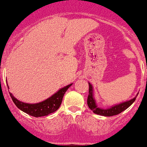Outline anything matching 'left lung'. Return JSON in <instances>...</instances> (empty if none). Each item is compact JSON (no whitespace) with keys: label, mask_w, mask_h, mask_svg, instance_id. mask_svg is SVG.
<instances>
[{"label":"left lung","mask_w":147,"mask_h":147,"mask_svg":"<svg viewBox=\"0 0 147 147\" xmlns=\"http://www.w3.org/2000/svg\"><path fill=\"white\" fill-rule=\"evenodd\" d=\"M136 97L137 96H136L134 98L131 99L129 101L122 102V103H120L118 105H115L109 109L99 108V107H98L95 100L94 98L93 86L89 83V94H88V98H87V105L89 106V108L95 114L104 116V117H112V116H114V115H117V114L120 113L123 111L127 109L130 105L132 104L133 102L136 101Z\"/></svg>","instance_id":"obj_1"}]
</instances>
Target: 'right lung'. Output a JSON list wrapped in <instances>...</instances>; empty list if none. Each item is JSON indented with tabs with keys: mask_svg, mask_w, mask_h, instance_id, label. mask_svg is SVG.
I'll list each match as a JSON object with an SVG mask.
<instances>
[{
	"mask_svg": "<svg viewBox=\"0 0 147 147\" xmlns=\"http://www.w3.org/2000/svg\"><path fill=\"white\" fill-rule=\"evenodd\" d=\"M71 85H72V83L64 86L63 88L59 90L57 92L55 93L54 94L52 95L50 98H49L43 102L36 103V104H28V103L22 102L16 98L11 93H9V94H10V96L15 103V105H16L20 110L29 114L32 117H40L48 116L49 114L53 113L55 111L57 110L60 105H61L64 94Z\"/></svg>",
	"mask_w": 147,
	"mask_h": 147,
	"instance_id": "obj_1",
	"label": "right lung"
}]
</instances>
